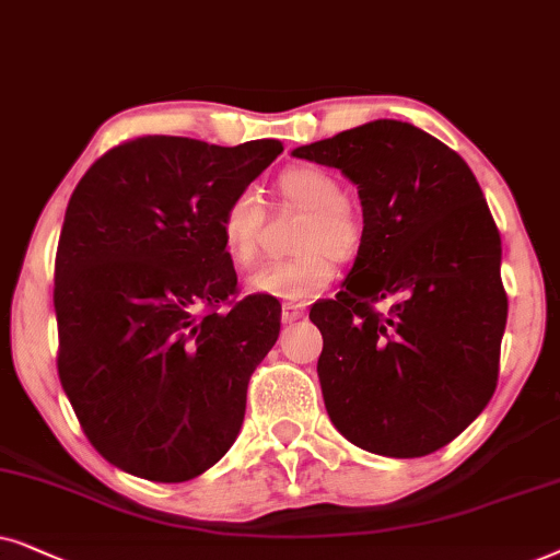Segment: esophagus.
Returning a JSON list of instances; mask_svg holds the SVG:
<instances>
[{"label":"esophagus","mask_w":560,"mask_h":560,"mask_svg":"<svg viewBox=\"0 0 560 560\" xmlns=\"http://www.w3.org/2000/svg\"><path fill=\"white\" fill-rule=\"evenodd\" d=\"M302 317H304V310L300 304H284V307H281V319H284V323H296V319Z\"/></svg>","instance_id":"34e87169"}]
</instances>
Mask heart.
<instances>
[{
	"label": "heart",
	"mask_w": 560,
	"mask_h": 560,
	"mask_svg": "<svg viewBox=\"0 0 560 560\" xmlns=\"http://www.w3.org/2000/svg\"><path fill=\"white\" fill-rule=\"evenodd\" d=\"M276 194L289 210L304 212L292 258L268 260L250 273L248 287L276 300L307 302L330 284L335 258L350 260L363 245V218L346 202V191L330 171L292 166L276 176ZM266 210L253 191H237L220 212V237L235 266L248 268L260 256Z\"/></svg>",
	"instance_id": "1"
}]
</instances>
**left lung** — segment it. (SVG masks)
<instances>
[{"label": "left lung", "instance_id": "1", "mask_svg": "<svg viewBox=\"0 0 560 560\" xmlns=\"http://www.w3.org/2000/svg\"><path fill=\"white\" fill-rule=\"evenodd\" d=\"M294 155L340 168L366 228L340 292L310 310L327 415L358 448L428 456L481 415L499 378L502 241L481 186L456 151L397 119Z\"/></svg>", "mask_w": 560, "mask_h": 560}]
</instances>
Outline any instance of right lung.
<instances>
[{
    "instance_id": "obj_1",
    "label": "right lung",
    "mask_w": 560,
    "mask_h": 560,
    "mask_svg": "<svg viewBox=\"0 0 560 560\" xmlns=\"http://www.w3.org/2000/svg\"><path fill=\"white\" fill-rule=\"evenodd\" d=\"M281 151L140 136L71 194L56 253L58 376L89 443L122 471L189 481L235 443L281 310L241 296L220 212Z\"/></svg>"
}]
</instances>
